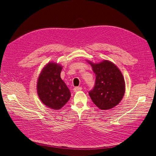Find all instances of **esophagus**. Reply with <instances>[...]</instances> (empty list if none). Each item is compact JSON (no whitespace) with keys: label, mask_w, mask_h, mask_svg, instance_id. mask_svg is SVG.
<instances>
[{"label":"esophagus","mask_w":156,"mask_h":156,"mask_svg":"<svg viewBox=\"0 0 156 156\" xmlns=\"http://www.w3.org/2000/svg\"><path fill=\"white\" fill-rule=\"evenodd\" d=\"M82 88L81 87H75L73 88V91L75 92H77V91H81L82 90Z\"/></svg>","instance_id":"1"}]
</instances>
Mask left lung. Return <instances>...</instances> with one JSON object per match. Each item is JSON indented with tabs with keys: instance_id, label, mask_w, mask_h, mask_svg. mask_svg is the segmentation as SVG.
<instances>
[{
	"instance_id": "8db88e82",
	"label": "left lung",
	"mask_w": 156,
	"mask_h": 156,
	"mask_svg": "<svg viewBox=\"0 0 156 156\" xmlns=\"http://www.w3.org/2000/svg\"><path fill=\"white\" fill-rule=\"evenodd\" d=\"M87 61L96 76L94 88L89 92L93 102L102 110L115 107L122 100L126 90L125 80L121 71L108 60L99 63Z\"/></svg>"
}]
</instances>
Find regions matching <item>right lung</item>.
Returning <instances> with one entry per match:
<instances>
[{
    "label": "right lung",
    "mask_w": 156,
    "mask_h": 156,
    "mask_svg": "<svg viewBox=\"0 0 156 156\" xmlns=\"http://www.w3.org/2000/svg\"><path fill=\"white\" fill-rule=\"evenodd\" d=\"M62 66L50 62L42 69L37 82V93L40 101L47 107L58 110L69 101L70 91L61 78Z\"/></svg>",
    "instance_id": "add662e5"
}]
</instances>
